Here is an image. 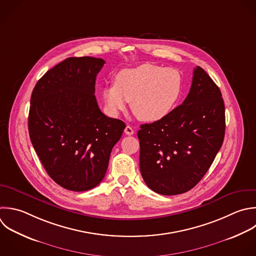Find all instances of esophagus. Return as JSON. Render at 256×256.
I'll use <instances>...</instances> for the list:
<instances>
[{
    "label": "esophagus",
    "mask_w": 256,
    "mask_h": 256,
    "mask_svg": "<svg viewBox=\"0 0 256 256\" xmlns=\"http://www.w3.org/2000/svg\"><path fill=\"white\" fill-rule=\"evenodd\" d=\"M124 132H125V134H126V135H133V134H134V130H133V128H132L131 126H129V125H127V126H126V128H125Z\"/></svg>",
    "instance_id": "esophagus-1"
}]
</instances>
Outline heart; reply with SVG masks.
Segmentation results:
<instances>
[{
  "label": "heart",
  "mask_w": 256,
  "mask_h": 256,
  "mask_svg": "<svg viewBox=\"0 0 256 256\" xmlns=\"http://www.w3.org/2000/svg\"><path fill=\"white\" fill-rule=\"evenodd\" d=\"M183 77L171 67L142 64L121 70L114 83L102 89L107 112L117 116L131 102L133 114L143 122H156L169 115L183 94Z\"/></svg>",
  "instance_id": "b5f03b06"
}]
</instances>
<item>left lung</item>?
Listing matches in <instances>:
<instances>
[{"label":"left lung","instance_id":"1","mask_svg":"<svg viewBox=\"0 0 256 256\" xmlns=\"http://www.w3.org/2000/svg\"><path fill=\"white\" fill-rule=\"evenodd\" d=\"M140 128V171L147 186L162 195L187 192L202 179L222 146L221 92L197 66L183 103L165 118Z\"/></svg>","mask_w":256,"mask_h":256}]
</instances>
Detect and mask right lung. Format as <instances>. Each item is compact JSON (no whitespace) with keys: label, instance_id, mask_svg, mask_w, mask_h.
Instances as JSON below:
<instances>
[{"label":"right lung","instance_id":"add662e5","mask_svg":"<svg viewBox=\"0 0 256 256\" xmlns=\"http://www.w3.org/2000/svg\"><path fill=\"white\" fill-rule=\"evenodd\" d=\"M105 61L71 57L46 72L31 96L29 134L49 176L72 191H87L104 178L123 121L104 115L96 76Z\"/></svg>","mask_w":256,"mask_h":256}]
</instances>
